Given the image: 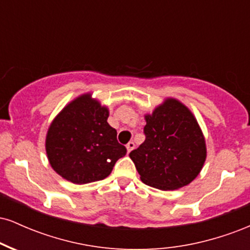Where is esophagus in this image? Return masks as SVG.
<instances>
[{"label":"esophagus","instance_id":"1","mask_svg":"<svg viewBox=\"0 0 250 250\" xmlns=\"http://www.w3.org/2000/svg\"><path fill=\"white\" fill-rule=\"evenodd\" d=\"M125 147H127V151H128V153H130V151L133 150V149L135 148V143H134L133 141H130L129 143H127V146H125Z\"/></svg>","mask_w":250,"mask_h":250}]
</instances>
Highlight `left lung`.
Instances as JSON below:
<instances>
[{
  "label": "left lung",
  "mask_w": 250,
  "mask_h": 250,
  "mask_svg": "<svg viewBox=\"0 0 250 250\" xmlns=\"http://www.w3.org/2000/svg\"><path fill=\"white\" fill-rule=\"evenodd\" d=\"M145 119V142L129 154L142 182L161 190L189 185L207 156L205 137L191 111L167 99Z\"/></svg>",
  "instance_id": "1"
}]
</instances>
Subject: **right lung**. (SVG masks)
Returning <instances> with one entry per match:
<instances>
[{
	"label": "right lung",
	"mask_w": 250,
	"mask_h": 250,
	"mask_svg": "<svg viewBox=\"0 0 250 250\" xmlns=\"http://www.w3.org/2000/svg\"><path fill=\"white\" fill-rule=\"evenodd\" d=\"M109 110L90 94L77 97L51 122L45 137L50 166L76 185L101 181L127 154L107 122Z\"/></svg>",
	"instance_id": "1"
}]
</instances>
